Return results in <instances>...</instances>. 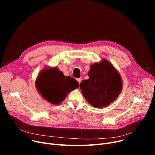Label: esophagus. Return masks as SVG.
<instances>
[{"label":"esophagus","mask_w":155,"mask_h":155,"mask_svg":"<svg viewBox=\"0 0 155 155\" xmlns=\"http://www.w3.org/2000/svg\"><path fill=\"white\" fill-rule=\"evenodd\" d=\"M77 80L78 81V82L79 84H80V82H82V77L78 78H77Z\"/></svg>","instance_id":"esophagus-1"}]
</instances>
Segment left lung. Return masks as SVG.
<instances>
[{
    "label": "left lung",
    "instance_id": "1",
    "mask_svg": "<svg viewBox=\"0 0 155 155\" xmlns=\"http://www.w3.org/2000/svg\"><path fill=\"white\" fill-rule=\"evenodd\" d=\"M88 79L80 84L83 95L94 107H107L117 98L123 88L119 73L108 60L91 65Z\"/></svg>",
    "mask_w": 155,
    "mask_h": 155
}]
</instances>
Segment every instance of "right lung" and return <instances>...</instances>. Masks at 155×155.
<instances>
[{
  "mask_svg": "<svg viewBox=\"0 0 155 155\" xmlns=\"http://www.w3.org/2000/svg\"><path fill=\"white\" fill-rule=\"evenodd\" d=\"M36 87L44 99L58 105L71 91L79 87L73 78L64 76L57 67H46L40 71L36 80Z\"/></svg>",
  "mask_w": 155,
  "mask_h": 155,
  "instance_id": "right-lung-1",
  "label": "right lung"
}]
</instances>
